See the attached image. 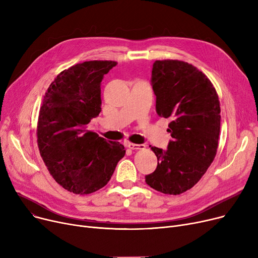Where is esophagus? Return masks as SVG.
I'll return each instance as SVG.
<instances>
[{"label":"esophagus","instance_id":"esophagus-1","mask_svg":"<svg viewBox=\"0 0 258 258\" xmlns=\"http://www.w3.org/2000/svg\"><path fill=\"white\" fill-rule=\"evenodd\" d=\"M127 147L131 150H144V144H134V143H127Z\"/></svg>","mask_w":258,"mask_h":258}]
</instances>
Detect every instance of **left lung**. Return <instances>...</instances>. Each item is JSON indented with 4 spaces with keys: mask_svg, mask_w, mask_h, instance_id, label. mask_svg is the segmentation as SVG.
Here are the masks:
<instances>
[{
    "mask_svg": "<svg viewBox=\"0 0 258 258\" xmlns=\"http://www.w3.org/2000/svg\"><path fill=\"white\" fill-rule=\"evenodd\" d=\"M152 86L156 111L169 118L172 140L167 150L152 147L158 165L145 182L165 195H180L192 188L214 160L219 146L221 107L209 78L182 60H156Z\"/></svg>",
    "mask_w": 258,
    "mask_h": 258,
    "instance_id": "left-lung-1",
    "label": "left lung"
}]
</instances>
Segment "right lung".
<instances>
[{"label": "right lung", "instance_id": "add662e5", "mask_svg": "<svg viewBox=\"0 0 258 258\" xmlns=\"http://www.w3.org/2000/svg\"><path fill=\"white\" fill-rule=\"evenodd\" d=\"M116 64L90 60L63 70L48 88L40 106V156L53 179L76 195H89L105 186L125 155L119 142L106 141L87 130L101 112L103 75Z\"/></svg>", "mask_w": 258, "mask_h": 258}]
</instances>
